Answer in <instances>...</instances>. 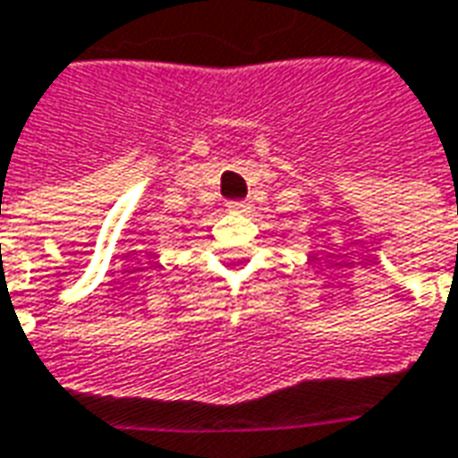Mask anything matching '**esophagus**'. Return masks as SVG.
<instances>
[{
	"label": "esophagus",
	"mask_w": 458,
	"mask_h": 458,
	"mask_svg": "<svg viewBox=\"0 0 458 458\" xmlns=\"http://www.w3.org/2000/svg\"><path fill=\"white\" fill-rule=\"evenodd\" d=\"M228 210L230 213H245V210H248V203H245V200H230Z\"/></svg>",
	"instance_id": "esophagus-1"
}]
</instances>
